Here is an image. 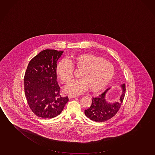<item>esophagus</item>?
Instances as JSON below:
<instances>
[{
	"label": "esophagus",
	"instance_id": "esophagus-1",
	"mask_svg": "<svg viewBox=\"0 0 155 155\" xmlns=\"http://www.w3.org/2000/svg\"><path fill=\"white\" fill-rule=\"evenodd\" d=\"M77 95H68V98L69 99H72V98H76Z\"/></svg>",
	"mask_w": 155,
	"mask_h": 155
}]
</instances>
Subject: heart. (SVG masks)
Masks as SVG:
<instances>
[{
  "label": "heart",
  "instance_id": "heart-1",
  "mask_svg": "<svg viewBox=\"0 0 155 155\" xmlns=\"http://www.w3.org/2000/svg\"><path fill=\"white\" fill-rule=\"evenodd\" d=\"M69 62L62 60L57 64L56 74L65 84L69 83L72 78L73 68L81 71L80 79L72 81L65 87L67 93L77 94L88 89L97 93L107 86L111 81L114 68L111 63L103 57L91 54H81L72 57Z\"/></svg>",
  "mask_w": 155,
  "mask_h": 155
}]
</instances>
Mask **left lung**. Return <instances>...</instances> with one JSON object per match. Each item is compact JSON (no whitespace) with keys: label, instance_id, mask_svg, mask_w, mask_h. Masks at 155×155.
Returning a JSON list of instances; mask_svg holds the SVG:
<instances>
[{"label":"left lung","instance_id":"obj_1","mask_svg":"<svg viewBox=\"0 0 155 155\" xmlns=\"http://www.w3.org/2000/svg\"><path fill=\"white\" fill-rule=\"evenodd\" d=\"M122 93L119 98L120 101L110 103L106 99L108 91L110 88L105 91L98 97L92 98V102L90 107L85 110V114L90 119L95 122H104L111 119L119 110L124 100L126 92L125 84L121 85Z\"/></svg>","mask_w":155,"mask_h":155}]
</instances>
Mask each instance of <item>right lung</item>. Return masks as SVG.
I'll list each match as a JSON object with an SVG mask.
<instances>
[{
    "mask_svg": "<svg viewBox=\"0 0 155 155\" xmlns=\"http://www.w3.org/2000/svg\"><path fill=\"white\" fill-rule=\"evenodd\" d=\"M63 51L45 49L29 63L24 77L25 92L32 112L43 119L60 114L69 101L62 97L57 83L56 68Z\"/></svg>",
    "mask_w": 155,
    "mask_h": 155,
    "instance_id": "obj_1",
    "label": "right lung"
}]
</instances>
